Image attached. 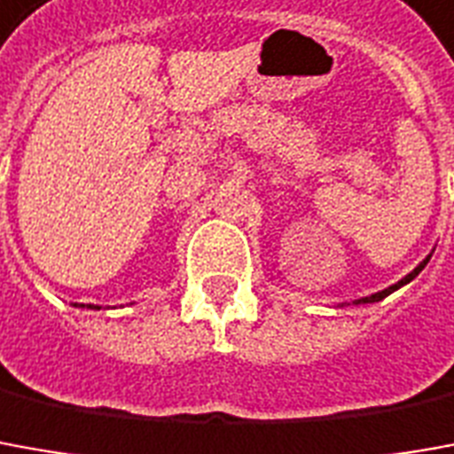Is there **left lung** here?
<instances>
[{
	"label": "left lung",
	"instance_id": "left-lung-1",
	"mask_svg": "<svg viewBox=\"0 0 454 454\" xmlns=\"http://www.w3.org/2000/svg\"><path fill=\"white\" fill-rule=\"evenodd\" d=\"M425 264H427V259H425V262H420L418 267L412 269V271H411V274H408V277H405V279H400L398 284H393V286H388V289H383V292L371 294V296H365V299H358L356 304H364V301H380V299H386L388 294H393V292H395V289H400L403 284H408V281L415 279V277H418V274H420V271H423V269H425Z\"/></svg>",
	"mask_w": 454,
	"mask_h": 454
}]
</instances>
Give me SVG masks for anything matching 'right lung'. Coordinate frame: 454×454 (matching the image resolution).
<instances>
[{
  "label": "right lung",
  "mask_w": 454,
  "mask_h": 454,
  "mask_svg": "<svg viewBox=\"0 0 454 454\" xmlns=\"http://www.w3.org/2000/svg\"><path fill=\"white\" fill-rule=\"evenodd\" d=\"M90 309H98V306H90Z\"/></svg>",
  "instance_id": "1"
}]
</instances>
